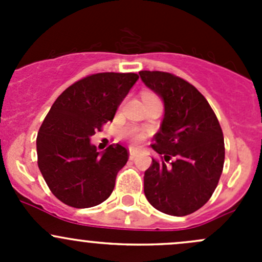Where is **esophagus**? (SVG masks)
<instances>
[{
  "label": "esophagus",
  "instance_id": "1",
  "mask_svg": "<svg viewBox=\"0 0 262 262\" xmlns=\"http://www.w3.org/2000/svg\"><path fill=\"white\" fill-rule=\"evenodd\" d=\"M137 155H138V152H137V150H133V149L129 150V158H130V160H136Z\"/></svg>",
  "mask_w": 262,
  "mask_h": 262
}]
</instances>
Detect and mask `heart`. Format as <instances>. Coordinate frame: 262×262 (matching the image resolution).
Listing matches in <instances>:
<instances>
[{
	"label": "heart",
	"instance_id": "obj_1",
	"mask_svg": "<svg viewBox=\"0 0 262 262\" xmlns=\"http://www.w3.org/2000/svg\"><path fill=\"white\" fill-rule=\"evenodd\" d=\"M144 96H156V95L149 94V92H146V94H144ZM124 136H125L126 138L130 141V143L134 144V146H138V144H141L142 142L144 141V138H146V136H144L143 132L139 130L138 128H134V126L126 128L125 130H124Z\"/></svg>",
	"mask_w": 262,
	"mask_h": 262
}]
</instances>
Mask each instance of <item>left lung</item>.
Masks as SVG:
<instances>
[{
    "label": "left lung",
    "mask_w": 262,
    "mask_h": 262,
    "mask_svg": "<svg viewBox=\"0 0 262 262\" xmlns=\"http://www.w3.org/2000/svg\"><path fill=\"white\" fill-rule=\"evenodd\" d=\"M142 81L160 95L165 115L150 144L144 194L153 208L175 216L196 212L213 195L224 165V138L204 96L184 78L161 71H141Z\"/></svg>",
    "instance_id": "obj_1"
}]
</instances>
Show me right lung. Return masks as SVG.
Returning <instances> with one entry per match:
<instances>
[{
  "label": "right lung",
  "mask_w": 262,
  "mask_h": 262,
  "mask_svg": "<svg viewBox=\"0 0 262 262\" xmlns=\"http://www.w3.org/2000/svg\"><path fill=\"white\" fill-rule=\"evenodd\" d=\"M139 76L102 72L86 76L58 96L38 137V166L57 199L70 207L91 208L112 195L129 152L112 144L104 153L90 138L113 121L116 109Z\"/></svg>",
  "instance_id": "1"
}]
</instances>
